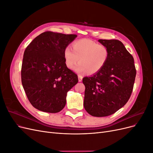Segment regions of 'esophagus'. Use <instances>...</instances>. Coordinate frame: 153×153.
Listing matches in <instances>:
<instances>
[{"label": "esophagus", "instance_id": "1", "mask_svg": "<svg viewBox=\"0 0 153 153\" xmlns=\"http://www.w3.org/2000/svg\"><path fill=\"white\" fill-rule=\"evenodd\" d=\"M78 82H82V78H83L82 76L78 75Z\"/></svg>", "mask_w": 153, "mask_h": 153}]
</instances>
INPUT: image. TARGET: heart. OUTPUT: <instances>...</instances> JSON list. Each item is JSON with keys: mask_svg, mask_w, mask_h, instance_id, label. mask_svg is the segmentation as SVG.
<instances>
[{"mask_svg": "<svg viewBox=\"0 0 153 153\" xmlns=\"http://www.w3.org/2000/svg\"><path fill=\"white\" fill-rule=\"evenodd\" d=\"M72 48L67 47L64 50V58L66 66L71 69L79 60L80 63L74 68L77 73L87 72L93 75L100 71L109 57L108 48L89 39L74 41Z\"/></svg>", "mask_w": 153, "mask_h": 153, "instance_id": "heart-1", "label": "heart"}]
</instances>
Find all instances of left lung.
I'll return each instance as SVG.
<instances>
[{"label":"left lung","instance_id":"8db88e82","mask_svg":"<svg viewBox=\"0 0 153 153\" xmlns=\"http://www.w3.org/2000/svg\"><path fill=\"white\" fill-rule=\"evenodd\" d=\"M109 51L107 62L100 71L83 78L85 87L84 106L94 117L116 112L130 98L136 76L134 59L121 41L99 39Z\"/></svg>","mask_w":153,"mask_h":153}]
</instances>
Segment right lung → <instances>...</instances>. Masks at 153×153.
<instances>
[{"label": "right lung", "instance_id": "1", "mask_svg": "<svg viewBox=\"0 0 153 153\" xmlns=\"http://www.w3.org/2000/svg\"><path fill=\"white\" fill-rule=\"evenodd\" d=\"M77 37L47 31L26 48L21 70L25 94L34 108L57 113L66 103L67 92L75 85L78 76L68 69L64 50Z\"/></svg>", "mask_w": 153, "mask_h": 153}]
</instances>
